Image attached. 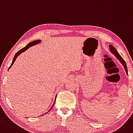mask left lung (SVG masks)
<instances>
[{"label":"left lung","instance_id":"1","mask_svg":"<svg viewBox=\"0 0 133 133\" xmlns=\"http://www.w3.org/2000/svg\"><path fill=\"white\" fill-rule=\"evenodd\" d=\"M109 46H110V51H111V52L113 54H114V55H115V57H117L118 60H119L120 62L122 63V64L123 65V66H124V69H125V72H126V73L128 74V68H127V65H126V63H125V61L123 59L122 57L120 55V54H118V51H117V50H116V49L112 45H110Z\"/></svg>","mask_w":133,"mask_h":133}]
</instances>
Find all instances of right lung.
Here are the masks:
<instances>
[{
  "instance_id": "right-lung-1",
  "label": "right lung",
  "mask_w": 133,
  "mask_h": 133,
  "mask_svg": "<svg viewBox=\"0 0 133 133\" xmlns=\"http://www.w3.org/2000/svg\"><path fill=\"white\" fill-rule=\"evenodd\" d=\"M40 41H40V40H36V41H32V42H31V43H29V44H28L27 45H26L25 47H24V48H23L22 49H21L20 50H19V51H18V52L16 53V54H15V57H14L13 60H12V63H11V64L10 67H9V68H11V66H12V64H13V63L15 62V60L16 59V58H17L18 56V55H19V54H21V53H22V52H23V51H25V50H27V49L29 48V47L35 45V44H38V43H40ZM53 105H54V104H53ZM52 107H53V106H52V107H51V108H52ZM51 109H50V110H51Z\"/></svg>"
}]
</instances>
